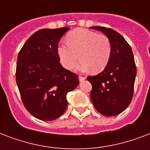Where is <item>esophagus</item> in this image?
Returning <instances> with one entry per match:
<instances>
[{
    "label": "esophagus",
    "mask_w": 150,
    "mask_h": 150,
    "mask_svg": "<svg viewBox=\"0 0 150 150\" xmlns=\"http://www.w3.org/2000/svg\"><path fill=\"white\" fill-rule=\"evenodd\" d=\"M85 79H86V77H82V76H79V80L80 82H83Z\"/></svg>",
    "instance_id": "1"
}]
</instances>
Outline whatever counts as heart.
<instances>
[{
	"mask_svg": "<svg viewBox=\"0 0 150 150\" xmlns=\"http://www.w3.org/2000/svg\"><path fill=\"white\" fill-rule=\"evenodd\" d=\"M80 62L76 69L80 71H102L110 61L111 45L104 35L97 34L89 29H77L68 36V43H61L57 47V54L64 68L71 69L79 58Z\"/></svg>",
	"mask_w": 150,
	"mask_h": 150,
	"instance_id": "obj_1",
	"label": "heart"
}]
</instances>
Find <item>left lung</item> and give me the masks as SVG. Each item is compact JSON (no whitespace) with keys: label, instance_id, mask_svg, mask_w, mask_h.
Segmentation results:
<instances>
[{"label":"left lung","instance_id":"left-lung-1","mask_svg":"<svg viewBox=\"0 0 150 150\" xmlns=\"http://www.w3.org/2000/svg\"><path fill=\"white\" fill-rule=\"evenodd\" d=\"M90 28L102 32L111 45L107 67L98 75L87 78L93 86L90 97L100 114L115 116L128 107L132 98L136 76L134 55L127 41L115 30L101 26Z\"/></svg>","mask_w":150,"mask_h":150}]
</instances>
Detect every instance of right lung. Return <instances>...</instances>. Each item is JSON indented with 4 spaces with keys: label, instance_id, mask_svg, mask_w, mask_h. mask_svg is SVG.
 <instances>
[{
    "label": "right lung",
    "instance_id": "right-lung-1",
    "mask_svg": "<svg viewBox=\"0 0 150 150\" xmlns=\"http://www.w3.org/2000/svg\"><path fill=\"white\" fill-rule=\"evenodd\" d=\"M68 27L33 34L18 56L16 82L25 107L35 117L53 121L65 111L67 94L79 85L77 75L62 67L57 46Z\"/></svg>",
    "mask_w": 150,
    "mask_h": 150
}]
</instances>
